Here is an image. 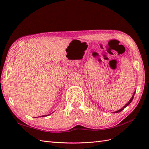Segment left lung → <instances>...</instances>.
<instances>
[{
    "instance_id": "1",
    "label": "left lung",
    "mask_w": 149,
    "mask_h": 149,
    "mask_svg": "<svg viewBox=\"0 0 149 149\" xmlns=\"http://www.w3.org/2000/svg\"><path fill=\"white\" fill-rule=\"evenodd\" d=\"M134 94H135V91H134V94L133 95H132V97H131V99H130V100H129V102L127 103V104H125V105L124 106H123V107H122V109H120V110H118V111H115V112H114V113H119V112H120V111H122L123 109H124L125 108V107H127V106H129V104H130V103L132 102V99H133V98H134Z\"/></svg>"
}]
</instances>
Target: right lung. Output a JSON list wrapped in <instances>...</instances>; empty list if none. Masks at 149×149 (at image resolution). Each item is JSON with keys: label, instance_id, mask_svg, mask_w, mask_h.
I'll return each mask as SVG.
<instances>
[{"label": "right lung", "instance_id": "obj_1", "mask_svg": "<svg viewBox=\"0 0 149 149\" xmlns=\"http://www.w3.org/2000/svg\"><path fill=\"white\" fill-rule=\"evenodd\" d=\"M49 115H50V114H49ZM44 116V115H43V116Z\"/></svg>", "mask_w": 149, "mask_h": 149}]
</instances>
